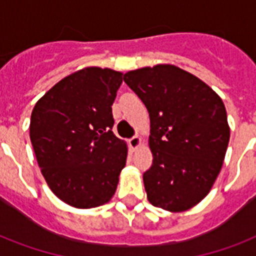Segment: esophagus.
Returning <instances> with one entry per match:
<instances>
[{"instance_id": "obj_1", "label": "esophagus", "mask_w": 256, "mask_h": 256, "mask_svg": "<svg viewBox=\"0 0 256 256\" xmlns=\"http://www.w3.org/2000/svg\"><path fill=\"white\" fill-rule=\"evenodd\" d=\"M140 144V138L138 136H132V138L128 140V146H130V148H132V150H136V148H138Z\"/></svg>"}]
</instances>
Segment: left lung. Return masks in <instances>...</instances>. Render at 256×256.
Returning <instances> with one entry per match:
<instances>
[{
	"instance_id": "obj_1",
	"label": "left lung",
	"mask_w": 256,
	"mask_h": 256,
	"mask_svg": "<svg viewBox=\"0 0 256 256\" xmlns=\"http://www.w3.org/2000/svg\"><path fill=\"white\" fill-rule=\"evenodd\" d=\"M124 81L150 116L152 164L144 172L148 202L172 212L188 210L208 194L226 156L230 128L222 100L172 65L132 70Z\"/></svg>"
}]
</instances>
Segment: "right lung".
I'll list each match as a JSON object with an SVG mask.
<instances>
[{"mask_svg": "<svg viewBox=\"0 0 256 256\" xmlns=\"http://www.w3.org/2000/svg\"><path fill=\"white\" fill-rule=\"evenodd\" d=\"M122 73L86 68L68 76L38 100L30 140L50 190L70 206L108 202L124 168L128 148L112 132V104Z\"/></svg>", "mask_w": 256, "mask_h": 256, "instance_id": "1", "label": "right lung"}]
</instances>
